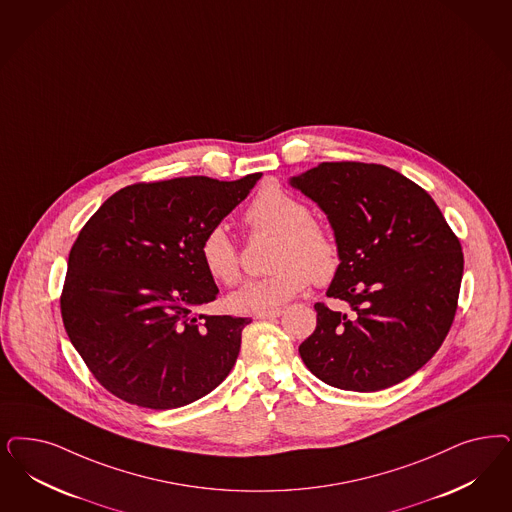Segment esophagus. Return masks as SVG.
<instances>
[{"label":"esophagus","instance_id":"34e87169","mask_svg":"<svg viewBox=\"0 0 512 512\" xmlns=\"http://www.w3.org/2000/svg\"><path fill=\"white\" fill-rule=\"evenodd\" d=\"M282 308H274V310H266V312H257L255 318L257 319H276L282 316Z\"/></svg>","mask_w":512,"mask_h":512}]
</instances>
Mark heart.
Masks as SVG:
<instances>
[{
  "label": "heart",
  "instance_id": "obj_1",
  "mask_svg": "<svg viewBox=\"0 0 512 512\" xmlns=\"http://www.w3.org/2000/svg\"><path fill=\"white\" fill-rule=\"evenodd\" d=\"M247 221L255 230L278 236L272 247L270 272L265 278L247 280L227 297L232 312H266L280 308L316 283L331 282L340 268L335 238L312 221L310 210L278 185H265L247 208ZM200 259L215 282L240 278V257L223 225L208 230L200 242Z\"/></svg>",
  "mask_w": 512,
  "mask_h": 512
}]
</instances>
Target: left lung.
<instances>
[{
	"label": "left lung",
	"instance_id": "8db88e82",
	"mask_svg": "<svg viewBox=\"0 0 512 512\" xmlns=\"http://www.w3.org/2000/svg\"><path fill=\"white\" fill-rule=\"evenodd\" d=\"M327 215L340 268L316 302V331L299 346L321 382L380 391L420 371L441 348L458 308L463 253L420 185L382 164L321 162L289 179Z\"/></svg>",
	"mask_w": 512,
	"mask_h": 512
}]
</instances>
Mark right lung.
<instances>
[{"label":"right lung","mask_w":512,"mask_h":512,"mask_svg":"<svg viewBox=\"0 0 512 512\" xmlns=\"http://www.w3.org/2000/svg\"><path fill=\"white\" fill-rule=\"evenodd\" d=\"M261 176L128 185L79 232L60 310L73 348L115 397L168 410L229 376L251 319L196 314L219 293L200 242Z\"/></svg>","instance_id":"add662e5"}]
</instances>
